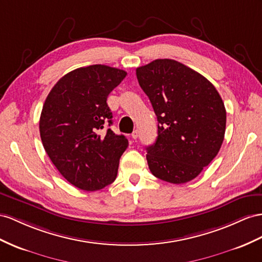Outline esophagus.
Wrapping results in <instances>:
<instances>
[{"instance_id": "34e87169", "label": "esophagus", "mask_w": 262, "mask_h": 262, "mask_svg": "<svg viewBox=\"0 0 262 262\" xmlns=\"http://www.w3.org/2000/svg\"><path fill=\"white\" fill-rule=\"evenodd\" d=\"M138 134H139V132L136 129V130H134L133 132V134H132V137H133V139H137V137H138Z\"/></svg>"}]
</instances>
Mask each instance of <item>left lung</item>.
<instances>
[{
	"mask_svg": "<svg viewBox=\"0 0 262 262\" xmlns=\"http://www.w3.org/2000/svg\"><path fill=\"white\" fill-rule=\"evenodd\" d=\"M136 76L158 120L156 142L146 147L151 173L171 184L190 182L224 142L223 99L206 77L173 59L137 67Z\"/></svg>",
	"mask_w": 262,
	"mask_h": 262,
	"instance_id": "1",
	"label": "left lung"
}]
</instances>
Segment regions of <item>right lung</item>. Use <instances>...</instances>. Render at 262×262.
Wrapping results in <instances>:
<instances>
[{
  "instance_id": "right-lung-1",
  "label": "right lung",
  "mask_w": 262,
  "mask_h": 262,
  "mask_svg": "<svg viewBox=\"0 0 262 262\" xmlns=\"http://www.w3.org/2000/svg\"><path fill=\"white\" fill-rule=\"evenodd\" d=\"M127 73L107 65L79 67L51 90L39 118V134L52 163L77 188L95 191L116 179L119 158L128 147L124 135L111 128L106 100Z\"/></svg>"
}]
</instances>
